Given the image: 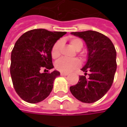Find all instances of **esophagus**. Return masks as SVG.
Masks as SVG:
<instances>
[{
  "label": "esophagus",
  "mask_w": 127,
  "mask_h": 127,
  "mask_svg": "<svg viewBox=\"0 0 127 127\" xmlns=\"http://www.w3.org/2000/svg\"><path fill=\"white\" fill-rule=\"evenodd\" d=\"M68 73H61V76H66V75H68Z\"/></svg>",
  "instance_id": "obj_1"
}]
</instances>
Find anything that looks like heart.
Wrapping results in <instances>:
<instances>
[{
	"instance_id": "obj_1",
	"label": "heart",
	"mask_w": 127,
	"mask_h": 127,
	"mask_svg": "<svg viewBox=\"0 0 127 127\" xmlns=\"http://www.w3.org/2000/svg\"><path fill=\"white\" fill-rule=\"evenodd\" d=\"M70 44L76 51H80L83 47V42L81 39L72 37L69 40ZM62 46V41H58L53 45L51 50V55L54 59H57L61 56V49ZM81 65L80 61L77 58L73 59H68V58H63L58 60L56 63V69L62 73H69L73 70L79 68Z\"/></svg>"
}]
</instances>
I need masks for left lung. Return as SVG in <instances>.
Masks as SVG:
<instances>
[{
    "label": "left lung",
    "instance_id": "obj_1",
    "mask_svg": "<svg viewBox=\"0 0 127 127\" xmlns=\"http://www.w3.org/2000/svg\"><path fill=\"white\" fill-rule=\"evenodd\" d=\"M82 39L88 50V58L77 84L70 87L73 95L83 103H91L101 98L111 88L116 71V52L111 40L94 31L73 32Z\"/></svg>",
    "mask_w": 127,
    "mask_h": 127
}]
</instances>
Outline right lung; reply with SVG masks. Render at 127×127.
I'll return each mask as SVG.
<instances>
[{"mask_svg":"<svg viewBox=\"0 0 127 127\" xmlns=\"http://www.w3.org/2000/svg\"><path fill=\"white\" fill-rule=\"evenodd\" d=\"M66 32L34 29L18 39L11 55L10 73L13 87L22 99L30 103L43 101L50 95L60 72H40L54 68L51 50ZM45 69V70H46Z\"/></svg>","mask_w":127,"mask_h":127,"instance_id":"right-lung-1","label":"right lung"}]
</instances>
